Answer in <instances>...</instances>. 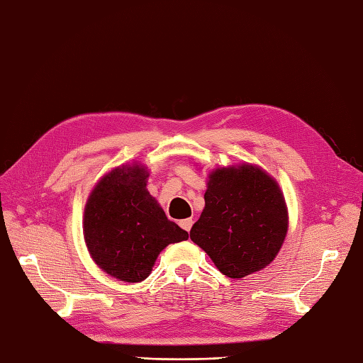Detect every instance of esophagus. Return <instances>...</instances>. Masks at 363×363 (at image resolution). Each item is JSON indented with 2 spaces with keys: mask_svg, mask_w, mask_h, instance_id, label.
<instances>
[{
  "mask_svg": "<svg viewBox=\"0 0 363 363\" xmlns=\"http://www.w3.org/2000/svg\"><path fill=\"white\" fill-rule=\"evenodd\" d=\"M192 224H194V220H192L191 218H189V219H183V220H180V227L183 228V230H186V232H189V230H191Z\"/></svg>",
  "mask_w": 363,
  "mask_h": 363,
  "instance_id": "esophagus-1",
  "label": "esophagus"
}]
</instances>
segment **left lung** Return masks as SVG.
I'll use <instances>...</instances> for the list:
<instances>
[{"label":"left lung","mask_w":363,"mask_h":363,"mask_svg":"<svg viewBox=\"0 0 363 363\" xmlns=\"http://www.w3.org/2000/svg\"><path fill=\"white\" fill-rule=\"evenodd\" d=\"M288 228L279 184L250 164L210 174L205 208L189 236L224 276L241 279L268 266Z\"/></svg>","instance_id":"8db88e82"}]
</instances>
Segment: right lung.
<instances>
[{
	"mask_svg": "<svg viewBox=\"0 0 363 363\" xmlns=\"http://www.w3.org/2000/svg\"><path fill=\"white\" fill-rule=\"evenodd\" d=\"M147 171L122 166L94 188L84 208V240L100 268L123 282H143L167 244L188 240L149 194Z\"/></svg>",
	"mask_w": 363,
	"mask_h": 363,
	"instance_id": "right-lung-1",
	"label": "right lung"
}]
</instances>
